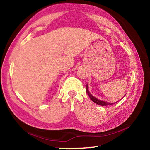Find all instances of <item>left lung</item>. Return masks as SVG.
<instances>
[{"instance_id": "1", "label": "left lung", "mask_w": 150, "mask_h": 150, "mask_svg": "<svg viewBox=\"0 0 150 150\" xmlns=\"http://www.w3.org/2000/svg\"><path fill=\"white\" fill-rule=\"evenodd\" d=\"M86 92H87V93L88 94V95L90 97L91 100L93 101L94 103H96V104H97V105H100V106H108V105H113V104L116 103V102L115 103H110L105 102V101L100 100L97 99V98H96L95 97H94L93 95H91V94L89 93V91H88V85H87V86H86ZM125 95H124V96H125Z\"/></svg>"}]
</instances>
